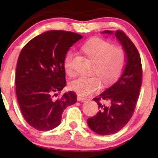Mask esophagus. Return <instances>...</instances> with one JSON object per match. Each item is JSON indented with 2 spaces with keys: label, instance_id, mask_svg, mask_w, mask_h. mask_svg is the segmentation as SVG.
<instances>
[{
  "label": "esophagus",
  "instance_id": "34e87169",
  "mask_svg": "<svg viewBox=\"0 0 158 158\" xmlns=\"http://www.w3.org/2000/svg\"><path fill=\"white\" fill-rule=\"evenodd\" d=\"M77 101H84L85 100H87V98H84V97H82L81 96H77Z\"/></svg>",
  "mask_w": 158,
  "mask_h": 158
}]
</instances>
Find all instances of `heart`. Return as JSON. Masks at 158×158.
<instances>
[{"label": "heart", "instance_id": "1", "mask_svg": "<svg viewBox=\"0 0 158 158\" xmlns=\"http://www.w3.org/2000/svg\"><path fill=\"white\" fill-rule=\"evenodd\" d=\"M83 49L96 63L95 73L103 83L111 84L119 77L126 61L122 49L114 48V44L99 38L88 41L83 45ZM73 52L69 51L64 58V68L68 75L73 74ZM100 85L101 81L98 77L85 75H80L70 83V89L80 96H88L98 90Z\"/></svg>", "mask_w": 158, "mask_h": 158}]
</instances>
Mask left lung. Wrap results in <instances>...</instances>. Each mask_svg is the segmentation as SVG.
<instances>
[{"mask_svg":"<svg viewBox=\"0 0 158 158\" xmlns=\"http://www.w3.org/2000/svg\"><path fill=\"white\" fill-rule=\"evenodd\" d=\"M101 34H114L126 56L122 75L115 83L94 98L99 111L87 121L89 128L95 133L109 135L118 132L130 120L139 98L142 70L139 52L124 32L106 30Z\"/></svg>","mask_w":158,"mask_h":158,"instance_id":"1","label":"left lung"}]
</instances>
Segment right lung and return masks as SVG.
Listing matches in <instances>:
<instances>
[{
	"label": "right lung",
	"instance_id": "obj_1",
	"mask_svg": "<svg viewBox=\"0 0 158 158\" xmlns=\"http://www.w3.org/2000/svg\"><path fill=\"white\" fill-rule=\"evenodd\" d=\"M83 36L74 32L52 30L35 36L23 47L16 71V93L23 118L39 131L59 126L62 114L76 103L73 91L54 98L66 85L64 58Z\"/></svg>",
	"mask_w": 158,
	"mask_h": 158
}]
</instances>
